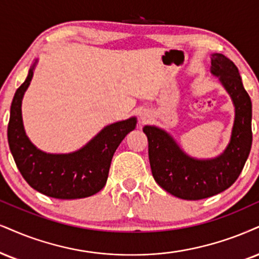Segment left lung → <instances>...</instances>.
Here are the masks:
<instances>
[{
	"instance_id": "1",
	"label": "left lung",
	"mask_w": 259,
	"mask_h": 259,
	"mask_svg": "<svg viewBox=\"0 0 259 259\" xmlns=\"http://www.w3.org/2000/svg\"><path fill=\"white\" fill-rule=\"evenodd\" d=\"M211 73L231 95L235 120L231 143L215 159L199 161L185 155L164 131L145 126L152 177L163 190L187 200L215 196L227 190L240 175L252 145V103L238 67L222 54H212Z\"/></svg>"
}]
</instances>
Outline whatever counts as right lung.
<instances>
[{"instance_id": "add662e5", "label": "right lung", "mask_w": 259, "mask_h": 259, "mask_svg": "<svg viewBox=\"0 0 259 259\" xmlns=\"http://www.w3.org/2000/svg\"><path fill=\"white\" fill-rule=\"evenodd\" d=\"M32 75L33 68L15 92L7 133L9 149L22 178L38 192L57 199H76L97 193L107 183L117 146L136 128V117L107 126L88 145L73 154L41 152L25 135L21 119V100Z\"/></svg>"}]
</instances>
